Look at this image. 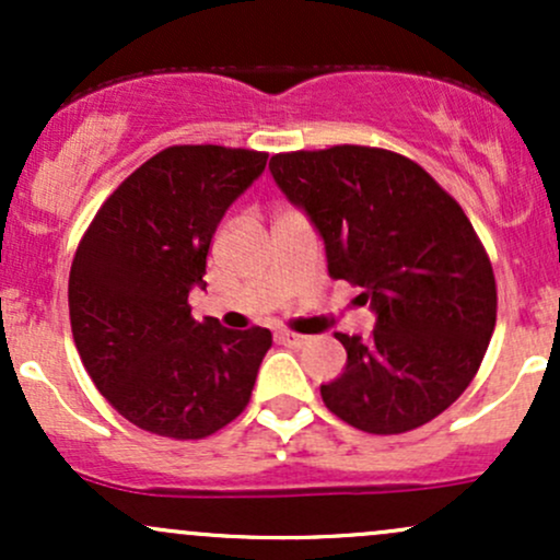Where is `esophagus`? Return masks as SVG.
Here are the masks:
<instances>
[{
	"instance_id": "esophagus-1",
	"label": "esophagus",
	"mask_w": 560,
	"mask_h": 560,
	"mask_svg": "<svg viewBox=\"0 0 560 560\" xmlns=\"http://www.w3.org/2000/svg\"><path fill=\"white\" fill-rule=\"evenodd\" d=\"M279 342H281V345H289V347H305L307 342H311V337H307V334L281 331V334H279Z\"/></svg>"
}]
</instances>
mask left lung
<instances>
[{"label":"left lung","instance_id":"obj_1","mask_svg":"<svg viewBox=\"0 0 560 560\" xmlns=\"http://www.w3.org/2000/svg\"><path fill=\"white\" fill-rule=\"evenodd\" d=\"M316 223L334 279L363 287L369 339L334 334L345 374L320 384L337 419L402 434L464 395L498 318L490 255L464 208L413 163L382 147L279 152L268 165Z\"/></svg>","mask_w":560,"mask_h":560}]
</instances>
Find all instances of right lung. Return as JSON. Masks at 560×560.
<instances>
[{"label": "right lung", "mask_w": 560, "mask_h": 560, "mask_svg": "<svg viewBox=\"0 0 560 560\" xmlns=\"http://www.w3.org/2000/svg\"><path fill=\"white\" fill-rule=\"evenodd\" d=\"M268 152L165 147L139 165L83 231L68 281L70 329L83 369L133 427L205 440L247 408L271 331L195 320L202 276L229 205Z\"/></svg>", "instance_id": "1"}]
</instances>
